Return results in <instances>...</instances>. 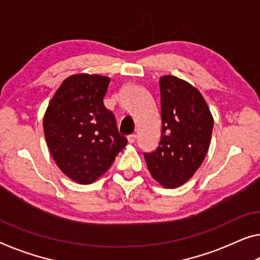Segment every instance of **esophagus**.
Here are the masks:
<instances>
[{
	"label": "esophagus",
	"instance_id": "esophagus-1",
	"mask_svg": "<svg viewBox=\"0 0 260 260\" xmlns=\"http://www.w3.org/2000/svg\"><path fill=\"white\" fill-rule=\"evenodd\" d=\"M135 141H136V135L135 134H131V135L127 136V142L135 143Z\"/></svg>",
	"mask_w": 260,
	"mask_h": 260
}]
</instances>
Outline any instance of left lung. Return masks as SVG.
<instances>
[{"mask_svg": "<svg viewBox=\"0 0 260 260\" xmlns=\"http://www.w3.org/2000/svg\"><path fill=\"white\" fill-rule=\"evenodd\" d=\"M161 137L157 149L144 152L154 180L175 188L193 177L208 152L214 121L201 93L173 75L159 80Z\"/></svg>", "mask_w": 260, "mask_h": 260, "instance_id": "8db88e82", "label": "left lung"}]
</instances>
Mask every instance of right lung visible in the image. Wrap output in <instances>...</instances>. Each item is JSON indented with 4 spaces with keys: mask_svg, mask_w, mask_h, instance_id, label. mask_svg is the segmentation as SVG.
<instances>
[{
    "mask_svg": "<svg viewBox=\"0 0 260 260\" xmlns=\"http://www.w3.org/2000/svg\"><path fill=\"white\" fill-rule=\"evenodd\" d=\"M110 79L79 74L67 78L44 116L50 152L63 173L88 185L106 173L126 145L113 111L103 105Z\"/></svg>",
    "mask_w": 260,
    "mask_h": 260,
    "instance_id": "right-lung-1",
    "label": "right lung"
}]
</instances>
